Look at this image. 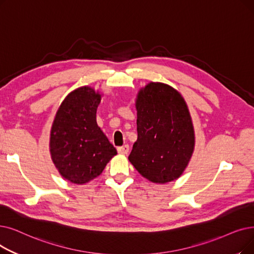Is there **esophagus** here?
Segmentation results:
<instances>
[{"mask_svg": "<svg viewBox=\"0 0 254 254\" xmlns=\"http://www.w3.org/2000/svg\"><path fill=\"white\" fill-rule=\"evenodd\" d=\"M117 151L120 154H127L128 151H129V147H128V145H124V146H121V147H118Z\"/></svg>", "mask_w": 254, "mask_h": 254, "instance_id": "obj_1", "label": "esophagus"}]
</instances>
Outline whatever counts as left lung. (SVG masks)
Returning <instances> with one entry per match:
<instances>
[{
    "instance_id": "left-lung-1",
    "label": "left lung",
    "mask_w": 254,
    "mask_h": 254,
    "mask_svg": "<svg viewBox=\"0 0 254 254\" xmlns=\"http://www.w3.org/2000/svg\"><path fill=\"white\" fill-rule=\"evenodd\" d=\"M135 107L138 138L128 161L151 183L178 180L195 147L192 117L184 97L167 84L150 82L138 91Z\"/></svg>"
}]
</instances>
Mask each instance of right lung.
<instances>
[{
	"label": "right lung",
	"instance_id": "1",
	"mask_svg": "<svg viewBox=\"0 0 254 254\" xmlns=\"http://www.w3.org/2000/svg\"><path fill=\"white\" fill-rule=\"evenodd\" d=\"M102 95L90 86L72 90L58 108L51 127V159L62 178L75 185L97 178L117 154L96 123Z\"/></svg>",
	"mask_w": 254,
	"mask_h": 254
}]
</instances>
